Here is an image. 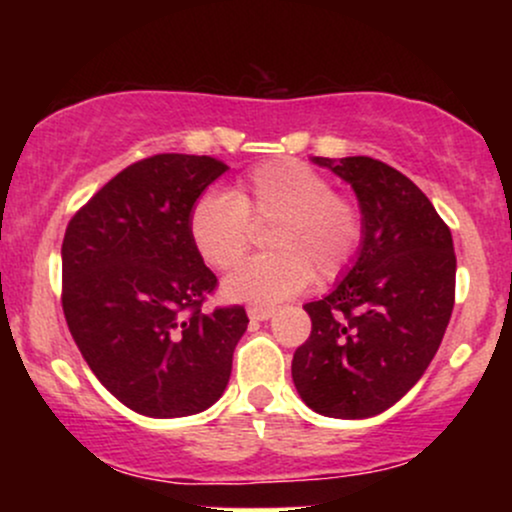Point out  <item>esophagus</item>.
<instances>
[{"instance_id":"34e87169","label":"esophagus","mask_w":512,"mask_h":512,"mask_svg":"<svg viewBox=\"0 0 512 512\" xmlns=\"http://www.w3.org/2000/svg\"><path fill=\"white\" fill-rule=\"evenodd\" d=\"M276 313L272 305H248L250 320H269Z\"/></svg>"}]
</instances>
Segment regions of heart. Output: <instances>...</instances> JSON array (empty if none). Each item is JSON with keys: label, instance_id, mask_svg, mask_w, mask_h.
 <instances>
[{"label": "heart", "instance_id": "heart-1", "mask_svg": "<svg viewBox=\"0 0 512 512\" xmlns=\"http://www.w3.org/2000/svg\"><path fill=\"white\" fill-rule=\"evenodd\" d=\"M269 223L264 245L226 279L233 301L276 303L315 279L330 284L349 272L361 252L366 221L354 199L296 158H274L245 173L231 195L202 192L187 214V233L204 262L231 269L250 245V223Z\"/></svg>", "mask_w": 512, "mask_h": 512}]
</instances>
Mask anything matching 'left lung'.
Segmentation results:
<instances>
[{
	"label": "left lung",
	"mask_w": 512,
	"mask_h": 512,
	"mask_svg": "<svg viewBox=\"0 0 512 512\" xmlns=\"http://www.w3.org/2000/svg\"><path fill=\"white\" fill-rule=\"evenodd\" d=\"M313 161L351 182L366 236L337 289L303 305L313 330L291 375L317 414L368 419L407 395L436 356L455 305V250L407 175L370 156Z\"/></svg>",
	"instance_id": "left-lung-1"
}]
</instances>
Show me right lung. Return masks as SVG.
I'll list each match as a JSON object with an SVG mask.
<instances>
[{
  "instance_id": "add662e5",
  "label": "right lung",
  "mask_w": 512,
  "mask_h": 512,
  "mask_svg": "<svg viewBox=\"0 0 512 512\" xmlns=\"http://www.w3.org/2000/svg\"><path fill=\"white\" fill-rule=\"evenodd\" d=\"M211 156L156 154L105 182L62 240V310L81 356L125 407L204 411L226 390L243 305L202 310L219 279L187 233L192 202L226 173Z\"/></svg>"
}]
</instances>
